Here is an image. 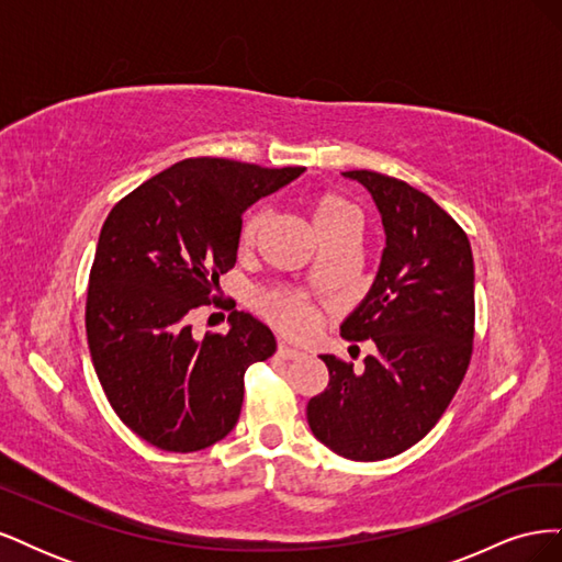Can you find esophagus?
Here are the masks:
<instances>
[{"instance_id":"1","label":"esophagus","mask_w":562,"mask_h":562,"mask_svg":"<svg viewBox=\"0 0 562 562\" xmlns=\"http://www.w3.org/2000/svg\"><path fill=\"white\" fill-rule=\"evenodd\" d=\"M277 353L281 356V359H285V361H295V359H302V351L300 349H293V347H288V345H279V349H277Z\"/></svg>"}]
</instances>
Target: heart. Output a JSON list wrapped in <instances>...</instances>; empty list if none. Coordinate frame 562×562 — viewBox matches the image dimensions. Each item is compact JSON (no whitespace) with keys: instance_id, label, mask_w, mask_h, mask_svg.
<instances>
[{"instance_id":"1","label":"heart","mask_w":562,"mask_h":562,"mask_svg":"<svg viewBox=\"0 0 562 562\" xmlns=\"http://www.w3.org/2000/svg\"><path fill=\"white\" fill-rule=\"evenodd\" d=\"M307 211L321 239H328V236L345 229L356 232V225H359V211H356L353 203L335 190H326V187L307 194ZM265 227L267 211H248L239 225V234H236L239 250L246 252L258 246ZM258 304L271 326H277L288 335H304L314 323V307L293 291H269L260 297Z\"/></svg>"}]
</instances>
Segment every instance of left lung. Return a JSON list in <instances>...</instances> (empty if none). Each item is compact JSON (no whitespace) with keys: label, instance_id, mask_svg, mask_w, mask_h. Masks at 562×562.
Returning a JSON list of instances; mask_svg holds the SVG:
<instances>
[{"label":"left lung","instance_id":"obj_1","mask_svg":"<svg viewBox=\"0 0 562 562\" xmlns=\"http://www.w3.org/2000/svg\"><path fill=\"white\" fill-rule=\"evenodd\" d=\"M375 199L386 248L370 293L339 328L378 351L353 370L321 356L330 382L307 403L323 446L353 462L401 454L443 417L473 351V255L467 232L438 203L398 178L347 171Z\"/></svg>","mask_w":562,"mask_h":562}]
</instances>
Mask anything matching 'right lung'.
Wrapping results in <instances>:
<instances>
[{"mask_svg":"<svg viewBox=\"0 0 562 562\" xmlns=\"http://www.w3.org/2000/svg\"><path fill=\"white\" fill-rule=\"evenodd\" d=\"M302 171L190 157L110 211L89 274L87 337L112 411L149 446L196 452L234 429L246 370L277 339L236 310L227 335L194 339L190 316L220 302L213 291L236 262L244 211Z\"/></svg>","mask_w":562,"mask_h":562,"instance_id":"add662e5","label":"right lung"}]
</instances>
